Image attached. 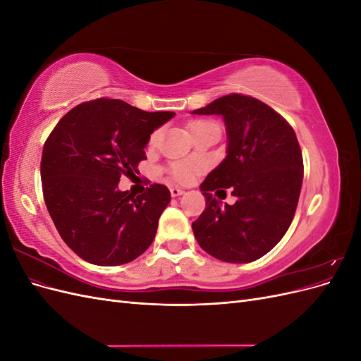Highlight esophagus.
I'll list each match as a JSON object with an SVG mask.
<instances>
[{
	"mask_svg": "<svg viewBox=\"0 0 361 361\" xmlns=\"http://www.w3.org/2000/svg\"><path fill=\"white\" fill-rule=\"evenodd\" d=\"M185 191L182 190V188H179V187H171L170 188V194L173 195V197H179V195H182Z\"/></svg>",
	"mask_w": 361,
	"mask_h": 361,
	"instance_id": "esophagus-1",
	"label": "esophagus"
}]
</instances>
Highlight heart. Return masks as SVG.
Listing matches in <instances>:
<instances>
[{"instance_id": "heart-1", "label": "heart", "mask_w": 361, "mask_h": 361, "mask_svg": "<svg viewBox=\"0 0 361 361\" xmlns=\"http://www.w3.org/2000/svg\"><path fill=\"white\" fill-rule=\"evenodd\" d=\"M211 125H215L214 122H209V120H194V122L190 125L191 133H197V130L207 128ZM161 137V129H155L154 133L150 134L149 138V145L155 146L158 143V140ZM200 171V164L197 161L192 159H182V161H173L170 166L167 167V173L173 182L176 183H188L194 179L195 174Z\"/></svg>"}]
</instances>
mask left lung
Masks as SVG:
<instances>
[{
  "instance_id": "obj_1",
  "label": "left lung",
  "mask_w": 361,
  "mask_h": 361,
  "mask_svg": "<svg viewBox=\"0 0 361 361\" xmlns=\"http://www.w3.org/2000/svg\"><path fill=\"white\" fill-rule=\"evenodd\" d=\"M192 113L223 116L228 140L227 157L200 185L206 207L192 223L194 236L223 262H253L279 244L297 211L304 171L297 135L269 105L241 93ZM226 188L235 205L221 207L212 195Z\"/></svg>"
}]
</instances>
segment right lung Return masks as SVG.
<instances>
[{
  "instance_id": "add662e5",
  "label": "right lung",
  "mask_w": 361,
  "mask_h": 361,
  "mask_svg": "<svg viewBox=\"0 0 361 361\" xmlns=\"http://www.w3.org/2000/svg\"><path fill=\"white\" fill-rule=\"evenodd\" d=\"M173 116L99 97L72 108L47 138L43 199L63 241L85 262L123 265L154 241L169 188L152 183L137 195L118 191L117 183L135 176L150 134Z\"/></svg>"
}]
</instances>
